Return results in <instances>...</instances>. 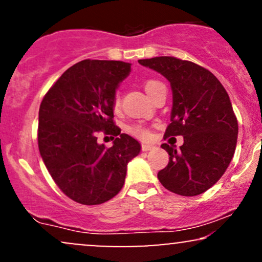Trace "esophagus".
Instances as JSON below:
<instances>
[{"mask_svg":"<svg viewBox=\"0 0 262 262\" xmlns=\"http://www.w3.org/2000/svg\"><path fill=\"white\" fill-rule=\"evenodd\" d=\"M152 148H154V146L150 145V144H143V145H141V150H143V151H149V150H151Z\"/></svg>","mask_w":262,"mask_h":262,"instance_id":"esophagus-1","label":"esophagus"}]
</instances>
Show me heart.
<instances>
[{"label":"heart","instance_id":"obj_1","mask_svg":"<svg viewBox=\"0 0 262 262\" xmlns=\"http://www.w3.org/2000/svg\"><path fill=\"white\" fill-rule=\"evenodd\" d=\"M160 86H162V83L158 80L151 79V80H146L145 82H144V89H145V91L149 95L150 98L154 96L156 90H158ZM119 107H121V96H119V93H116L113 98V108L117 111L119 110ZM128 132L130 134L135 135V137L141 138V139H146V138H149V132L146 130L145 128L140 127V125H132V127L128 128Z\"/></svg>","mask_w":262,"mask_h":262}]
</instances>
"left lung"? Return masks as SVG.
Instances as JSON below:
<instances>
[{
	"mask_svg": "<svg viewBox=\"0 0 262 262\" xmlns=\"http://www.w3.org/2000/svg\"><path fill=\"white\" fill-rule=\"evenodd\" d=\"M139 64L169 80L172 110L164 137H183L180 149L161 145L169 164L159 171V181L181 196L203 193L223 176L235 151L237 121L229 96L214 75L192 61L158 56Z\"/></svg>",
	"mask_w": 262,
	"mask_h": 262,
	"instance_id": "8db88e82",
	"label": "left lung"
}]
</instances>
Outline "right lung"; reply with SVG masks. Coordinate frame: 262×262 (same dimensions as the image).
Instances as JSON below:
<instances>
[{
  "label": "right lung",
  "instance_id": "1",
  "mask_svg": "<svg viewBox=\"0 0 262 262\" xmlns=\"http://www.w3.org/2000/svg\"><path fill=\"white\" fill-rule=\"evenodd\" d=\"M130 64L82 60L69 68L39 108L38 146L58 187L75 202L95 206L121 191L127 165L140 144L113 122V98ZM100 131L117 138L111 148L97 143Z\"/></svg>",
  "mask_w": 262,
  "mask_h": 262
}]
</instances>
